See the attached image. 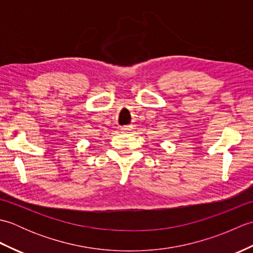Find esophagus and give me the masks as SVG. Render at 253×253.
Segmentation results:
<instances>
[{"mask_svg": "<svg viewBox=\"0 0 253 253\" xmlns=\"http://www.w3.org/2000/svg\"><path fill=\"white\" fill-rule=\"evenodd\" d=\"M132 130V126H125L122 128V131L123 132H129Z\"/></svg>", "mask_w": 253, "mask_h": 253, "instance_id": "obj_1", "label": "esophagus"}]
</instances>
